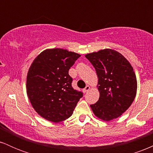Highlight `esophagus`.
I'll list each match as a JSON object with an SVG mask.
<instances>
[{
    "label": "esophagus",
    "mask_w": 153,
    "mask_h": 153,
    "mask_svg": "<svg viewBox=\"0 0 153 153\" xmlns=\"http://www.w3.org/2000/svg\"><path fill=\"white\" fill-rule=\"evenodd\" d=\"M90 89H91V87L89 86V85H86L85 88H84L83 90H82V91H83V93H87L88 91L90 90Z\"/></svg>",
    "instance_id": "1"
}]
</instances>
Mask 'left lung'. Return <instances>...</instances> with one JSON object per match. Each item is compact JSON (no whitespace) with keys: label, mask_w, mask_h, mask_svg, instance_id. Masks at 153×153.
Listing matches in <instances>:
<instances>
[{"label":"left lung","mask_w":153,"mask_h":153,"mask_svg":"<svg viewBox=\"0 0 153 153\" xmlns=\"http://www.w3.org/2000/svg\"><path fill=\"white\" fill-rule=\"evenodd\" d=\"M98 76L99 99L91 108L96 117L106 122L118 118L134 101L137 81L130 62L112 49L85 54Z\"/></svg>","instance_id":"1"}]
</instances>
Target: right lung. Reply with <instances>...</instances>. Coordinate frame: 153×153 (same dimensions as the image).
<instances>
[{
    "instance_id": "1",
    "label": "right lung",
    "mask_w": 153,
    "mask_h": 153,
    "mask_svg": "<svg viewBox=\"0 0 153 153\" xmlns=\"http://www.w3.org/2000/svg\"><path fill=\"white\" fill-rule=\"evenodd\" d=\"M80 57L65 49H47L31 63L26 76V94L42 118L57 123L73 114L82 94L73 88L68 71Z\"/></svg>"
}]
</instances>
